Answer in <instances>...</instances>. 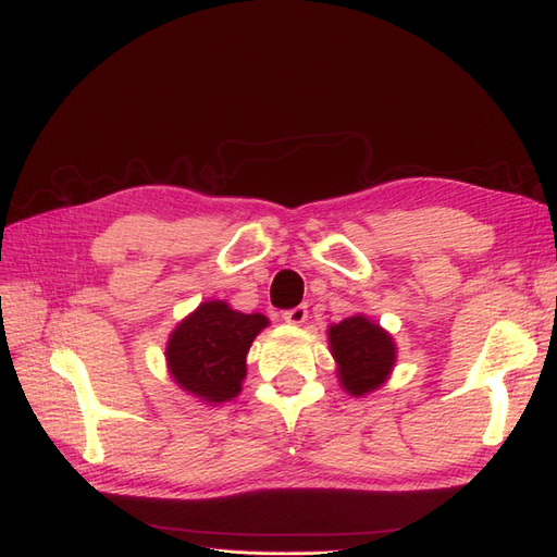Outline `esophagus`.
<instances>
[{"instance_id":"34e87169","label":"esophagus","mask_w":557,"mask_h":557,"mask_svg":"<svg viewBox=\"0 0 557 557\" xmlns=\"http://www.w3.org/2000/svg\"><path fill=\"white\" fill-rule=\"evenodd\" d=\"M284 321H286V324H292V326L305 324V321H308V305H296L294 310H286Z\"/></svg>"}]
</instances>
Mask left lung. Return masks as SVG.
<instances>
[{"label": "left lung", "instance_id": "1", "mask_svg": "<svg viewBox=\"0 0 557 557\" xmlns=\"http://www.w3.org/2000/svg\"><path fill=\"white\" fill-rule=\"evenodd\" d=\"M329 347L337 366V382L354 398L384 386L396 368V339L366 314H351L331 324Z\"/></svg>", "mask_w": 557, "mask_h": 557}]
</instances>
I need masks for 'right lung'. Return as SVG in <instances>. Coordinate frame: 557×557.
<instances>
[{
    "label": "right lung",
    "instance_id": "1",
    "mask_svg": "<svg viewBox=\"0 0 557 557\" xmlns=\"http://www.w3.org/2000/svg\"><path fill=\"white\" fill-rule=\"evenodd\" d=\"M271 324L265 314H245L226 300H206L173 329L166 343L171 380L206 405L238 396L247 374V351Z\"/></svg>",
    "mask_w": 557,
    "mask_h": 557
}]
</instances>
